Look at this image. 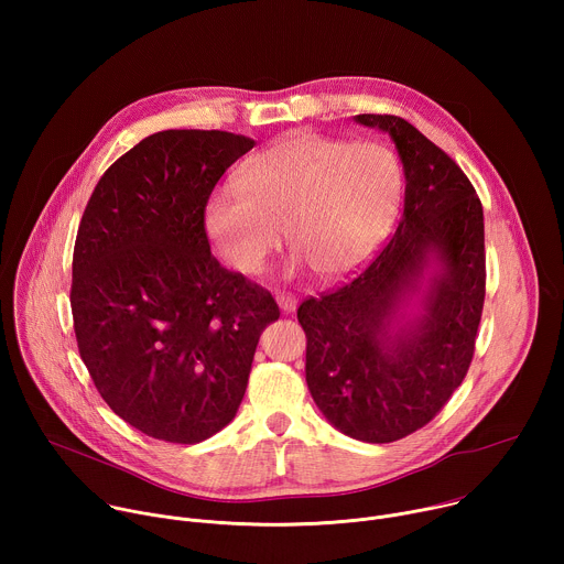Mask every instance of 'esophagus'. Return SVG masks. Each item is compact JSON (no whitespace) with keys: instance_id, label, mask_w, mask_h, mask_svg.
<instances>
[{"instance_id":"34e87169","label":"esophagus","mask_w":564,"mask_h":564,"mask_svg":"<svg viewBox=\"0 0 564 564\" xmlns=\"http://www.w3.org/2000/svg\"><path fill=\"white\" fill-rule=\"evenodd\" d=\"M276 303L281 305L283 312H294L296 305H299V299L290 292H276Z\"/></svg>"}]
</instances>
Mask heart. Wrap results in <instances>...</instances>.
<instances>
[{"label":"heart","mask_w":564,"mask_h":564,"mask_svg":"<svg viewBox=\"0 0 564 564\" xmlns=\"http://www.w3.org/2000/svg\"><path fill=\"white\" fill-rule=\"evenodd\" d=\"M238 184L218 187L205 207L207 231L231 268L261 272L285 229L296 265L341 279L386 238L401 165L381 142L292 131L250 158Z\"/></svg>","instance_id":"heart-1"}]
</instances>
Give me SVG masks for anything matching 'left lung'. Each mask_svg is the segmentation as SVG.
I'll use <instances>...</instances> for the list:
<instances>
[{"label": "left lung", "instance_id": "left-lung-1", "mask_svg": "<svg viewBox=\"0 0 564 564\" xmlns=\"http://www.w3.org/2000/svg\"><path fill=\"white\" fill-rule=\"evenodd\" d=\"M386 131L404 163V214L388 246L352 281L307 296L305 381L318 411L344 435L388 444L426 426L464 381L487 294L485 214L455 160L411 122L361 113ZM441 261L425 314L392 332L427 259Z\"/></svg>", "mask_w": 564, "mask_h": 564}]
</instances>
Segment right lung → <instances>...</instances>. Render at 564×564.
Listing matches in <instances>:
<instances>
[{
  "instance_id": "right-lung-1",
  "label": "right lung",
  "mask_w": 564,
  "mask_h": 564,
  "mask_svg": "<svg viewBox=\"0 0 564 564\" xmlns=\"http://www.w3.org/2000/svg\"><path fill=\"white\" fill-rule=\"evenodd\" d=\"M254 147L229 131L140 140L98 181L73 248L77 350L109 409L140 433L198 444L243 401L274 296L209 252L207 200Z\"/></svg>"
}]
</instances>
